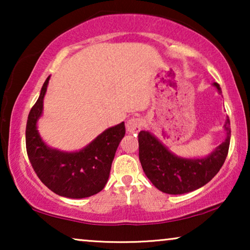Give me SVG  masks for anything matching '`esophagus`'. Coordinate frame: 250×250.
I'll return each mask as SVG.
<instances>
[{"mask_svg": "<svg viewBox=\"0 0 250 250\" xmlns=\"http://www.w3.org/2000/svg\"><path fill=\"white\" fill-rule=\"evenodd\" d=\"M143 127V119L133 117L128 119L127 124H126V128H127V132L132 133V134H135V133L140 132V129Z\"/></svg>", "mask_w": 250, "mask_h": 250, "instance_id": "esophagus-1", "label": "esophagus"}]
</instances>
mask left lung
Instances as JSON below:
<instances>
[{
    "label": "left lung",
    "instance_id": "8db88e82",
    "mask_svg": "<svg viewBox=\"0 0 250 250\" xmlns=\"http://www.w3.org/2000/svg\"><path fill=\"white\" fill-rule=\"evenodd\" d=\"M218 93L220 85L214 83ZM227 139L205 158H181L173 155L151 133H139V158L143 172L157 189L169 194H182L197 190L209 182L227 159L230 146V119L224 124Z\"/></svg>",
    "mask_w": 250,
    "mask_h": 250
}]
</instances>
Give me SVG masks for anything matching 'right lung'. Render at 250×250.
<instances>
[{
  "label": "right lung",
  "instance_id": "1",
  "mask_svg": "<svg viewBox=\"0 0 250 250\" xmlns=\"http://www.w3.org/2000/svg\"><path fill=\"white\" fill-rule=\"evenodd\" d=\"M50 76L44 82L36 104L30 109L26 125V149L39 179L59 196L81 199L91 197L107 184L112 160L125 135V124L105 129L80 151L63 152L47 146L36 124L43 111Z\"/></svg>",
  "mask_w": 250,
  "mask_h": 250
}]
</instances>
